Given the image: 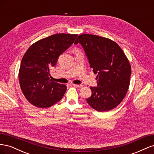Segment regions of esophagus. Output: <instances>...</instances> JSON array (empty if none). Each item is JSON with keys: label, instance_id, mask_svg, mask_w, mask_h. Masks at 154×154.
<instances>
[{"label": "esophagus", "instance_id": "obj_1", "mask_svg": "<svg viewBox=\"0 0 154 154\" xmlns=\"http://www.w3.org/2000/svg\"><path fill=\"white\" fill-rule=\"evenodd\" d=\"M72 85H73L74 87H77V88H81V87H83V85H77V84H73Z\"/></svg>", "mask_w": 154, "mask_h": 154}]
</instances>
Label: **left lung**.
Segmentation results:
<instances>
[{"label": "left lung", "mask_w": 154, "mask_h": 154, "mask_svg": "<svg viewBox=\"0 0 154 154\" xmlns=\"http://www.w3.org/2000/svg\"><path fill=\"white\" fill-rule=\"evenodd\" d=\"M94 74L97 87H91L92 95L87 102L99 112L114 109L122 101L128 91L131 67L122 49L115 42L94 35L78 36Z\"/></svg>", "instance_id": "left-lung-1"}]
</instances>
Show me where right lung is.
<instances>
[{
    "mask_svg": "<svg viewBox=\"0 0 154 154\" xmlns=\"http://www.w3.org/2000/svg\"><path fill=\"white\" fill-rule=\"evenodd\" d=\"M78 35L60 33L37 41L23 57L18 73L26 98L38 108H48L62 98L67 87L53 82L49 72L59 56L73 43Z\"/></svg>",
    "mask_w": 154,
    "mask_h": 154,
    "instance_id": "obj_1",
    "label": "right lung"
}]
</instances>
